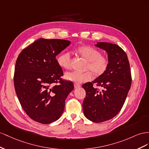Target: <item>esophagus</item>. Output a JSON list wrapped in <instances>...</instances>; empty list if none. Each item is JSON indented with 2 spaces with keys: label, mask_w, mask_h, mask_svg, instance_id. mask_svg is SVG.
Listing matches in <instances>:
<instances>
[{
  "label": "esophagus",
  "mask_w": 149,
  "mask_h": 149,
  "mask_svg": "<svg viewBox=\"0 0 149 149\" xmlns=\"http://www.w3.org/2000/svg\"><path fill=\"white\" fill-rule=\"evenodd\" d=\"M80 87V85L79 84H77V83H75L74 84V87L75 88H79Z\"/></svg>",
  "instance_id": "1"
}]
</instances>
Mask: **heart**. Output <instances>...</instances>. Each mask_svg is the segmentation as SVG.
<instances>
[{
	"label": "heart",
	"instance_id": "obj_1",
	"mask_svg": "<svg viewBox=\"0 0 149 149\" xmlns=\"http://www.w3.org/2000/svg\"><path fill=\"white\" fill-rule=\"evenodd\" d=\"M79 53L89 61L87 69L91 70L95 75H101L107 70L109 61L108 59L101 56L99 50L90 46H82L78 49ZM57 62L62 67L69 69L72 64V54L70 52H65L61 54L57 58ZM67 80L75 83H84L92 79L91 72H81L79 71H71L67 72L65 75Z\"/></svg>",
	"mask_w": 149,
	"mask_h": 149
}]
</instances>
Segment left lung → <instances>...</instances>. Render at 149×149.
<instances>
[{
    "label": "left lung",
    "mask_w": 149,
    "mask_h": 149,
    "mask_svg": "<svg viewBox=\"0 0 149 149\" xmlns=\"http://www.w3.org/2000/svg\"><path fill=\"white\" fill-rule=\"evenodd\" d=\"M95 46L107 52L109 64L102 74L82 86L86 92L83 111L88 120L99 123L111 119L120 112L130 88L132 77L127 56L119 46L108 42H97ZM94 83L103 90L93 88Z\"/></svg>",
    "instance_id": "obj_1"
}]
</instances>
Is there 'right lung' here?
<instances>
[{"label": "right lung", "mask_w": 149, "mask_h": 149, "mask_svg": "<svg viewBox=\"0 0 149 149\" xmlns=\"http://www.w3.org/2000/svg\"><path fill=\"white\" fill-rule=\"evenodd\" d=\"M70 43L40 38L24 49L17 59L16 94L25 112L37 122L49 124L58 120L64 110L65 100L74 90L73 83L62 80L63 71L56 59Z\"/></svg>", "instance_id": "1"}]
</instances>
